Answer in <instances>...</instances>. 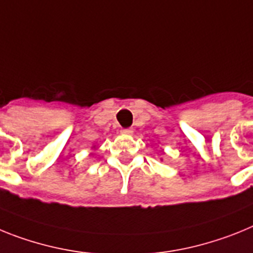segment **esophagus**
Here are the masks:
<instances>
[{
    "label": "esophagus",
    "instance_id": "obj_1",
    "mask_svg": "<svg viewBox=\"0 0 253 253\" xmlns=\"http://www.w3.org/2000/svg\"><path fill=\"white\" fill-rule=\"evenodd\" d=\"M121 133H124V135H132L133 129L132 128H122L121 129Z\"/></svg>",
    "mask_w": 253,
    "mask_h": 253
}]
</instances>
